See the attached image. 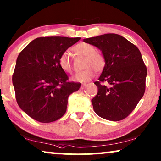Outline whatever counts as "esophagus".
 I'll return each instance as SVG.
<instances>
[{"label":"esophagus","instance_id":"34e87169","mask_svg":"<svg viewBox=\"0 0 161 161\" xmlns=\"http://www.w3.org/2000/svg\"><path fill=\"white\" fill-rule=\"evenodd\" d=\"M86 86H87V84H86V83L82 84V85H81V89H83V88L85 87Z\"/></svg>","mask_w":161,"mask_h":161}]
</instances>
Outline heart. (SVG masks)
<instances>
[{
    "mask_svg": "<svg viewBox=\"0 0 161 161\" xmlns=\"http://www.w3.org/2000/svg\"><path fill=\"white\" fill-rule=\"evenodd\" d=\"M71 50L76 55H80L85 57L84 67L86 68L82 71L78 72L73 76L74 80L79 81H89L94 76L93 69L97 72H101L106 66L105 56L101 52L96 50L93 45L88 43L80 42L72 47ZM58 65L65 73L71 74L73 71L72 63L66 53H63L60 56Z\"/></svg>",
    "mask_w": 161,
    "mask_h": 161,
    "instance_id": "heart-1",
    "label": "heart"
}]
</instances>
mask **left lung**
I'll list each match as a JSON object with an SVG mask.
<instances>
[{
	"instance_id": "1",
	"label": "left lung",
	"mask_w": 161,
	"mask_h": 161,
	"mask_svg": "<svg viewBox=\"0 0 161 161\" xmlns=\"http://www.w3.org/2000/svg\"><path fill=\"white\" fill-rule=\"evenodd\" d=\"M83 41L101 50L106 62L98 81L94 82L98 87V93L91 101L95 112L111 121L126 118L145 92L147 70L139 49L115 33Z\"/></svg>"
}]
</instances>
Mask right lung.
Listing matches in <instances>:
<instances>
[{"label":"right lung","instance_id":"right-lung-1","mask_svg":"<svg viewBox=\"0 0 161 161\" xmlns=\"http://www.w3.org/2000/svg\"><path fill=\"white\" fill-rule=\"evenodd\" d=\"M80 38H37L18 55L12 82L18 105L31 118L52 123L66 112L68 98L80 89L58 65L60 56Z\"/></svg>","mask_w":161,"mask_h":161}]
</instances>
